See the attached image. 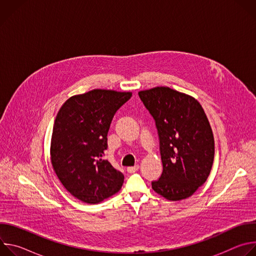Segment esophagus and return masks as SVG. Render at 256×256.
Returning a JSON list of instances; mask_svg holds the SVG:
<instances>
[{
    "label": "esophagus",
    "mask_w": 256,
    "mask_h": 256,
    "mask_svg": "<svg viewBox=\"0 0 256 256\" xmlns=\"http://www.w3.org/2000/svg\"><path fill=\"white\" fill-rule=\"evenodd\" d=\"M138 168H140L138 165H134V166H132V167H128L126 170H128V173H134L136 171L138 170Z\"/></svg>",
    "instance_id": "obj_1"
}]
</instances>
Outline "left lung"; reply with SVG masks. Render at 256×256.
Instances as JSON below:
<instances>
[{
	"instance_id": "left-lung-1",
	"label": "left lung",
	"mask_w": 256,
	"mask_h": 256,
	"mask_svg": "<svg viewBox=\"0 0 256 256\" xmlns=\"http://www.w3.org/2000/svg\"><path fill=\"white\" fill-rule=\"evenodd\" d=\"M155 120L163 172L152 188L169 200L192 196L210 175L214 156L212 132L202 105L169 87L138 92Z\"/></svg>"
}]
</instances>
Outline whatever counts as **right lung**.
Masks as SVG:
<instances>
[{
    "label": "right lung",
    "instance_id": "1",
    "mask_svg": "<svg viewBox=\"0 0 256 256\" xmlns=\"http://www.w3.org/2000/svg\"><path fill=\"white\" fill-rule=\"evenodd\" d=\"M130 92L95 89L68 98L54 120L50 157L64 188L76 198L99 204L118 192L124 174L107 160V134Z\"/></svg>",
    "mask_w": 256,
    "mask_h": 256
}]
</instances>
